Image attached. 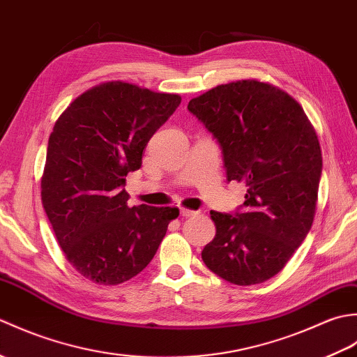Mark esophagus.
<instances>
[{
    "label": "esophagus",
    "mask_w": 357,
    "mask_h": 357,
    "mask_svg": "<svg viewBox=\"0 0 357 357\" xmlns=\"http://www.w3.org/2000/svg\"><path fill=\"white\" fill-rule=\"evenodd\" d=\"M179 213H181V216H185V218H188V216H193V215H196V211H193V210H187V208H179Z\"/></svg>",
    "instance_id": "1"
}]
</instances>
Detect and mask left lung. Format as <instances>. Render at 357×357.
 Returning a JSON list of instances; mask_svg holds the SVG:
<instances>
[{
    "label": "left lung",
    "mask_w": 357,
    "mask_h": 357,
    "mask_svg": "<svg viewBox=\"0 0 357 357\" xmlns=\"http://www.w3.org/2000/svg\"><path fill=\"white\" fill-rule=\"evenodd\" d=\"M187 109L221 147L227 181L248 187L234 213L210 211L216 236L202 261L227 282L261 284L285 267L312 229L319 139L290 95L255 79L218 86Z\"/></svg>",
    "instance_id": "obj_1"
}]
</instances>
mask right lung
I'll return each instance as SVG.
<instances>
[{"instance_id": "obj_1", "label": "right lung", "mask_w": 357, "mask_h": 357, "mask_svg": "<svg viewBox=\"0 0 357 357\" xmlns=\"http://www.w3.org/2000/svg\"><path fill=\"white\" fill-rule=\"evenodd\" d=\"M179 104V95L105 82L79 95L55 123L41 199L67 261L86 279L104 285L132 279L178 218L176 207H128L124 187Z\"/></svg>"}]
</instances>
